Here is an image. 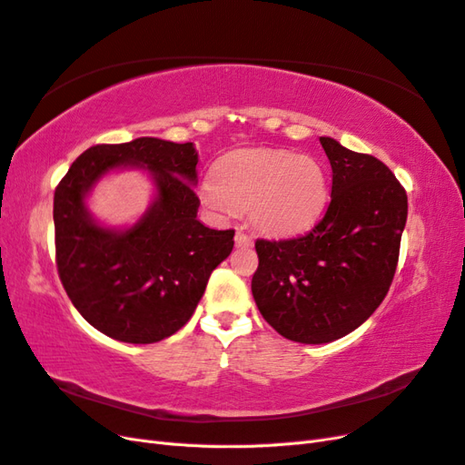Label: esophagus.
<instances>
[{"label":"esophagus","mask_w":465,"mask_h":465,"mask_svg":"<svg viewBox=\"0 0 465 465\" xmlns=\"http://www.w3.org/2000/svg\"><path fill=\"white\" fill-rule=\"evenodd\" d=\"M234 244L238 248H248L254 244V241H252V236L246 234L242 229H236V234H234Z\"/></svg>","instance_id":"esophagus-1"}]
</instances>
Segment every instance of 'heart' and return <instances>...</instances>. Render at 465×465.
Returning <instances> with one entry per match:
<instances>
[{
    "label": "heart",
    "mask_w": 465,
    "mask_h": 465,
    "mask_svg": "<svg viewBox=\"0 0 465 465\" xmlns=\"http://www.w3.org/2000/svg\"><path fill=\"white\" fill-rule=\"evenodd\" d=\"M202 198L217 213L248 211L250 223L263 234L291 236L320 219L330 200V180L311 154L238 149L219 159Z\"/></svg>",
    "instance_id": "heart-1"
}]
</instances>
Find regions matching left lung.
I'll return each mask as SVG.
<instances>
[{"instance_id":"left-lung-1","label":"left lung","mask_w":465,"mask_h":465,"mask_svg":"<svg viewBox=\"0 0 465 465\" xmlns=\"http://www.w3.org/2000/svg\"><path fill=\"white\" fill-rule=\"evenodd\" d=\"M331 164L326 213L297 238L256 241L252 294L263 320L291 341L330 343L380 306L396 273L407 193L372 154L320 137Z\"/></svg>"}]
</instances>
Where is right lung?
Wrapping results in <instances>:
<instances>
[{
	"instance_id": "add662e5",
	"label": "right lung",
	"mask_w": 465,
	"mask_h": 465,
	"mask_svg": "<svg viewBox=\"0 0 465 465\" xmlns=\"http://www.w3.org/2000/svg\"><path fill=\"white\" fill-rule=\"evenodd\" d=\"M142 165L158 200L128 232L98 228L84 207L94 182L112 167ZM192 143L139 137L89 147L54 192L55 265L69 301L93 328L124 343H157L192 318L211 272L234 246V231L198 219Z\"/></svg>"
}]
</instances>
